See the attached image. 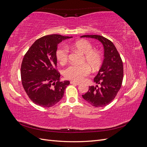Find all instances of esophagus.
I'll use <instances>...</instances> for the list:
<instances>
[{"instance_id":"obj_1","label":"esophagus","mask_w":147,"mask_h":147,"mask_svg":"<svg viewBox=\"0 0 147 147\" xmlns=\"http://www.w3.org/2000/svg\"><path fill=\"white\" fill-rule=\"evenodd\" d=\"M70 83H71V84H75V85H79V84H80V83L75 82H74V81H71V82H70Z\"/></svg>"}]
</instances>
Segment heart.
Wrapping results in <instances>:
<instances>
[{"mask_svg":"<svg viewBox=\"0 0 147 147\" xmlns=\"http://www.w3.org/2000/svg\"><path fill=\"white\" fill-rule=\"evenodd\" d=\"M69 47L83 54L82 63L86 64L70 65L64 71V77L75 82L83 81L90 74L91 67L93 70H97L99 67L102 63V56L98 51L92 50V44L86 40H80L70 44ZM56 56L60 64L66 63L69 57L67 48L63 45L59 47L56 50Z\"/></svg>","mask_w":147,"mask_h":147,"instance_id":"obj_1","label":"heart"}]
</instances>
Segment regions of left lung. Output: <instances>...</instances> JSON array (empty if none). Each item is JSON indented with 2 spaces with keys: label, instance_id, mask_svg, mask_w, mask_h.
<instances>
[{
  "label": "left lung",
  "instance_id": "obj_1",
  "mask_svg": "<svg viewBox=\"0 0 147 147\" xmlns=\"http://www.w3.org/2000/svg\"><path fill=\"white\" fill-rule=\"evenodd\" d=\"M80 37L95 38L103 45L104 59L94 78L97 85L89 86L88 91L82 97L96 107H105L115 99L121 88L123 78L122 60L114 44L109 39L98 35H84Z\"/></svg>",
  "mask_w": 147,
  "mask_h": 147
}]
</instances>
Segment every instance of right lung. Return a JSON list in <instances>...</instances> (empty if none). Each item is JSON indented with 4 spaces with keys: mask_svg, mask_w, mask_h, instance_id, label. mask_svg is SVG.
<instances>
[{
    "mask_svg": "<svg viewBox=\"0 0 147 147\" xmlns=\"http://www.w3.org/2000/svg\"><path fill=\"white\" fill-rule=\"evenodd\" d=\"M72 37L48 35L37 39L26 53L21 67V82L24 90L34 103L51 107L63 98L70 82L60 81L56 69L57 45Z\"/></svg>",
    "mask_w": 147,
    "mask_h": 147,
    "instance_id": "1",
    "label": "right lung"
}]
</instances>
